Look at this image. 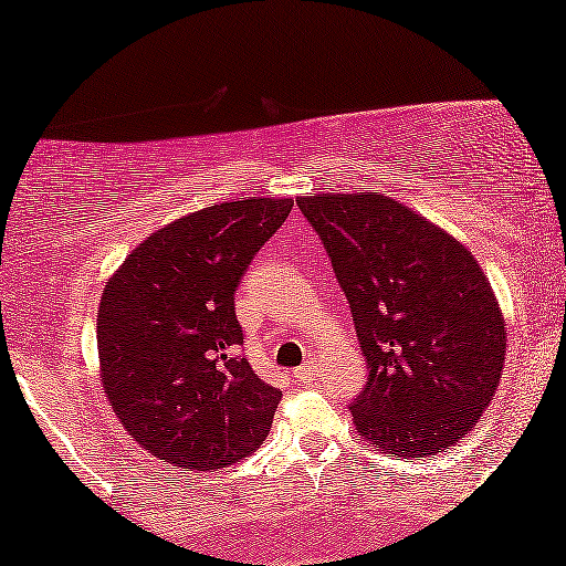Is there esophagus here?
<instances>
[{"instance_id":"obj_1","label":"esophagus","mask_w":566,"mask_h":566,"mask_svg":"<svg viewBox=\"0 0 566 566\" xmlns=\"http://www.w3.org/2000/svg\"><path fill=\"white\" fill-rule=\"evenodd\" d=\"M316 374H319V368H316V360H306L304 366L296 368L298 381H314Z\"/></svg>"}]
</instances>
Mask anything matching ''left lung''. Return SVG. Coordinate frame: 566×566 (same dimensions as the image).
I'll list each match as a JSON object with an SVG mask.
<instances>
[{
	"label": "left lung",
	"mask_w": 566,
	"mask_h": 566,
	"mask_svg": "<svg viewBox=\"0 0 566 566\" xmlns=\"http://www.w3.org/2000/svg\"><path fill=\"white\" fill-rule=\"evenodd\" d=\"M368 363L350 405L370 446L422 459L459 443L497 391L505 319L461 242L376 192L304 196Z\"/></svg>",
	"instance_id": "obj_1"
}]
</instances>
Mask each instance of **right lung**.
<instances>
[{
    "instance_id": "1",
    "label": "right lung",
    "mask_w": 566,
    "mask_h": 566,
    "mask_svg": "<svg viewBox=\"0 0 566 566\" xmlns=\"http://www.w3.org/2000/svg\"><path fill=\"white\" fill-rule=\"evenodd\" d=\"M291 208V198L208 206L151 234L107 281L99 376L123 428L157 459L223 469L268 438L283 394L239 353L234 293Z\"/></svg>"
}]
</instances>
